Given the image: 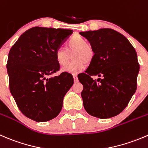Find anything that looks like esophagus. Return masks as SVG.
I'll return each instance as SVG.
<instances>
[{
	"label": "esophagus",
	"instance_id": "obj_1",
	"mask_svg": "<svg viewBox=\"0 0 148 148\" xmlns=\"http://www.w3.org/2000/svg\"><path fill=\"white\" fill-rule=\"evenodd\" d=\"M73 77H74V82H78V78H77V74H73Z\"/></svg>",
	"mask_w": 148,
	"mask_h": 148
}]
</instances>
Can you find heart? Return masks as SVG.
Returning a JSON list of instances; mask_svg holds the SVG:
<instances>
[{"mask_svg":"<svg viewBox=\"0 0 148 148\" xmlns=\"http://www.w3.org/2000/svg\"><path fill=\"white\" fill-rule=\"evenodd\" d=\"M74 61L70 63L63 71L71 74H77L82 71L85 64H90L94 58V50L91 45L87 43L85 39L79 35L72 37L66 44V50L59 48L56 51L55 58L60 66H66L69 62L71 54Z\"/></svg>","mask_w":148,"mask_h":148,"instance_id":"b5f03b06","label":"heart"}]
</instances>
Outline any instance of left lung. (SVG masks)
<instances>
[{
  "label": "left lung",
  "mask_w": 148,
  "mask_h": 148,
  "mask_svg": "<svg viewBox=\"0 0 148 148\" xmlns=\"http://www.w3.org/2000/svg\"><path fill=\"white\" fill-rule=\"evenodd\" d=\"M94 50V58L80 76L84 108L92 116L108 119L122 112L137 90L140 65L135 49L111 29L81 32ZM92 75L101 77L97 80ZM79 78V77H78Z\"/></svg>",
  "instance_id": "1"
}]
</instances>
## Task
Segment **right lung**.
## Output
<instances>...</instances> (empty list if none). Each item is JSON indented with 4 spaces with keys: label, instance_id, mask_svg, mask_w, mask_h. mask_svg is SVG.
<instances>
[{
    "label": "right lung",
    "instance_id": "obj_1",
    "mask_svg": "<svg viewBox=\"0 0 148 148\" xmlns=\"http://www.w3.org/2000/svg\"><path fill=\"white\" fill-rule=\"evenodd\" d=\"M73 30L35 27L23 33L11 48L7 61L9 88L21 112L38 122L59 114L63 100L74 84L69 73L59 70L56 51Z\"/></svg>",
    "mask_w": 148,
    "mask_h": 148
}]
</instances>
